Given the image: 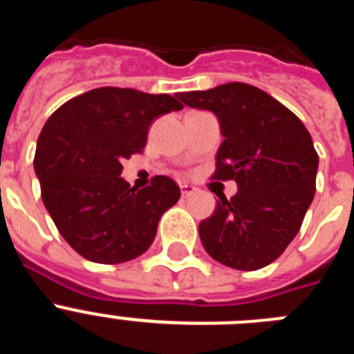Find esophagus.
Wrapping results in <instances>:
<instances>
[{"instance_id":"esophagus-1","label":"esophagus","mask_w":354,"mask_h":354,"mask_svg":"<svg viewBox=\"0 0 354 354\" xmlns=\"http://www.w3.org/2000/svg\"><path fill=\"white\" fill-rule=\"evenodd\" d=\"M195 192H196V187L192 186V184H183V186H180V193H183V196H189Z\"/></svg>"}]
</instances>
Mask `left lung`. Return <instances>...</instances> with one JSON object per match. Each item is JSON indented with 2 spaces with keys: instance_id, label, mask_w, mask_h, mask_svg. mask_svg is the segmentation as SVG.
<instances>
[{
  "instance_id": "left-lung-1",
  "label": "left lung",
  "mask_w": 354,
  "mask_h": 354,
  "mask_svg": "<svg viewBox=\"0 0 354 354\" xmlns=\"http://www.w3.org/2000/svg\"><path fill=\"white\" fill-rule=\"evenodd\" d=\"M179 99L218 117L223 142L212 179L236 180L239 187L230 200L220 196L212 216L198 225L202 245L228 268L261 270L286 252L314 200L319 156L310 133L252 84L227 83Z\"/></svg>"
}]
</instances>
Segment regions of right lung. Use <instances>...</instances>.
<instances>
[{
	"label": "right lung",
	"mask_w": 354,
	"mask_h": 354,
	"mask_svg": "<svg viewBox=\"0 0 354 354\" xmlns=\"http://www.w3.org/2000/svg\"><path fill=\"white\" fill-rule=\"evenodd\" d=\"M177 95L102 86L74 97L48 118L35 152L42 202L58 232L81 257L120 264L154 241L179 186L156 175L138 189L122 179V161L142 152L149 126L179 111Z\"/></svg>",
	"instance_id": "1"
}]
</instances>
